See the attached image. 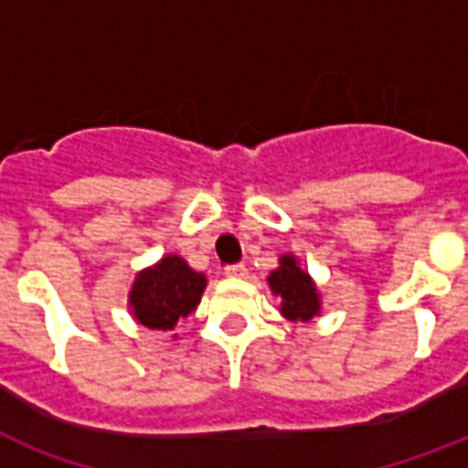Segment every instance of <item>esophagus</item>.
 <instances>
[{
    "label": "esophagus",
    "instance_id": "34e87169",
    "mask_svg": "<svg viewBox=\"0 0 468 468\" xmlns=\"http://www.w3.org/2000/svg\"><path fill=\"white\" fill-rule=\"evenodd\" d=\"M245 274H248V270H245V264H228L226 267V277H230V279H242L245 277Z\"/></svg>",
    "mask_w": 468,
    "mask_h": 468
}]
</instances>
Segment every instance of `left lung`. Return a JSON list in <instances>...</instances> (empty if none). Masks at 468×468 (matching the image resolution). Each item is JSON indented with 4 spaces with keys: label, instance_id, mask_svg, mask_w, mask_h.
<instances>
[{
    "label": "left lung",
    "instance_id": "8db88e82",
    "mask_svg": "<svg viewBox=\"0 0 468 468\" xmlns=\"http://www.w3.org/2000/svg\"><path fill=\"white\" fill-rule=\"evenodd\" d=\"M271 293L282 296V315L289 320H311L320 313V293L313 279L293 255L279 257V267L267 277Z\"/></svg>",
    "mask_w": 468,
    "mask_h": 468
}]
</instances>
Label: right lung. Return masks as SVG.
Here are the masks:
<instances>
[{"label":"right lung","mask_w":468,"mask_h":468,"mask_svg":"<svg viewBox=\"0 0 468 468\" xmlns=\"http://www.w3.org/2000/svg\"><path fill=\"white\" fill-rule=\"evenodd\" d=\"M206 277L179 255H165L157 264L138 271L128 293V308L150 330H175L179 318L197 311Z\"/></svg>","instance_id":"obj_1"}]
</instances>
